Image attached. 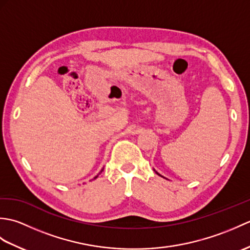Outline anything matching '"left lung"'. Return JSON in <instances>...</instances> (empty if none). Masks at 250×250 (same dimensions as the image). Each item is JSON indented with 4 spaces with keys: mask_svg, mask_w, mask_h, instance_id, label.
<instances>
[{
    "mask_svg": "<svg viewBox=\"0 0 250 250\" xmlns=\"http://www.w3.org/2000/svg\"><path fill=\"white\" fill-rule=\"evenodd\" d=\"M153 171H155V172H156V173H157V174L159 175V176H161V177H163V178H166V177H164V176H162V175H161V174H159V173H158V172L156 171V169H153ZM166 179H167V178H166ZM167 180H168V179H167Z\"/></svg>",
    "mask_w": 250,
    "mask_h": 250,
    "instance_id": "1",
    "label": "left lung"
}]
</instances>
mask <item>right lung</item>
Masks as SVG:
<instances>
[{"mask_svg": "<svg viewBox=\"0 0 250 250\" xmlns=\"http://www.w3.org/2000/svg\"><path fill=\"white\" fill-rule=\"evenodd\" d=\"M103 169H104V168H102V169H101V172H100L99 174H101V173H102V172H103ZM99 174H98V175H97V176H95V177H94L93 179H95V178H98V176H99ZM93 179H92V180H93Z\"/></svg>", "mask_w": 250, "mask_h": 250, "instance_id": "add662e5", "label": "right lung"}]
</instances>
